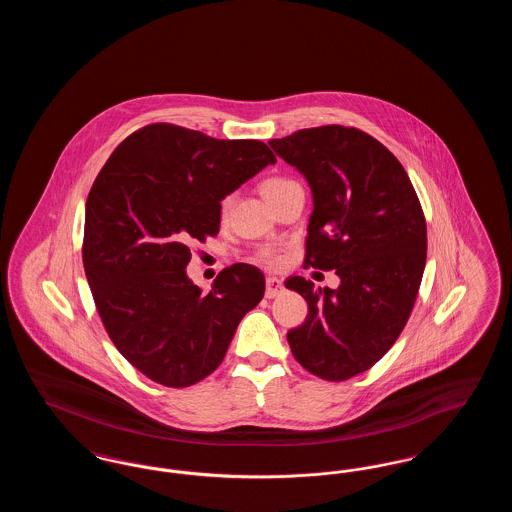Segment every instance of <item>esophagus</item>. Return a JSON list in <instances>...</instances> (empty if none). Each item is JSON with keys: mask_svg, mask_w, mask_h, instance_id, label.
Returning a JSON list of instances; mask_svg holds the SVG:
<instances>
[{"mask_svg": "<svg viewBox=\"0 0 512 512\" xmlns=\"http://www.w3.org/2000/svg\"><path fill=\"white\" fill-rule=\"evenodd\" d=\"M282 292H284L282 280H278V278H274V276H268L267 290H265V295H267L268 299H272V297H276V295H280Z\"/></svg>", "mask_w": 512, "mask_h": 512, "instance_id": "esophagus-1", "label": "esophagus"}]
</instances>
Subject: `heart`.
I'll return each mask as SVG.
<instances>
[{
	"label": "heart",
	"mask_w": 512,
	"mask_h": 512,
	"mask_svg": "<svg viewBox=\"0 0 512 512\" xmlns=\"http://www.w3.org/2000/svg\"><path fill=\"white\" fill-rule=\"evenodd\" d=\"M293 184H295V182L290 180V178L272 176V178L263 180V184H261V194L265 195L267 201H270L272 197H276V195L280 194V192H284L286 188H290ZM230 203H232V197H230V195H226V197L220 201V215H222V217L228 213ZM257 259H259L261 263L268 265V267H280V265L284 263V255H282L278 249H272V247L263 249V251L257 255Z\"/></svg>",
	"instance_id": "obj_1"
}]
</instances>
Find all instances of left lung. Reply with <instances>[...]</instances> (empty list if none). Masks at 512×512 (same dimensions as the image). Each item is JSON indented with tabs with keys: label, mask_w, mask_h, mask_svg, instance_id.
I'll return each instance as SVG.
<instances>
[{
	"label": "left lung",
	"mask_w": 512,
	"mask_h": 512,
	"mask_svg": "<svg viewBox=\"0 0 512 512\" xmlns=\"http://www.w3.org/2000/svg\"><path fill=\"white\" fill-rule=\"evenodd\" d=\"M268 144L313 192L305 267L336 270L341 280L336 290L303 276L286 280L309 305L288 343L305 370L343 382L376 365L411 317L426 265V219L403 165L359 128H305Z\"/></svg>",
	"instance_id": "obj_1"
}]
</instances>
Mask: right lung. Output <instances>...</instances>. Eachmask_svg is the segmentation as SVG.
<instances>
[{"mask_svg":"<svg viewBox=\"0 0 512 512\" xmlns=\"http://www.w3.org/2000/svg\"><path fill=\"white\" fill-rule=\"evenodd\" d=\"M272 163L259 140L155 122L99 171L86 199L84 270L109 338L149 380L188 388L207 378L263 299L259 268L226 267L203 292L186 267L190 244L219 234L220 201Z\"/></svg>","mask_w":512,"mask_h":512,"instance_id":"add662e5","label":"right lung"}]
</instances>
